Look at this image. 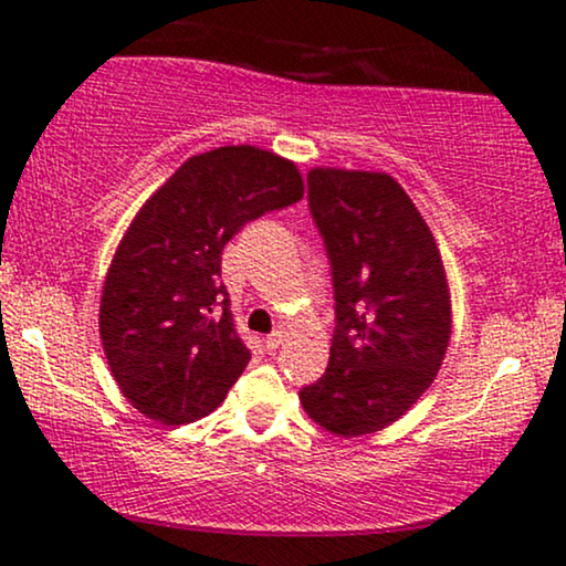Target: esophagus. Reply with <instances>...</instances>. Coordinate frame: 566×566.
I'll return each instance as SVG.
<instances>
[{
  "label": "esophagus",
  "mask_w": 566,
  "mask_h": 566,
  "mask_svg": "<svg viewBox=\"0 0 566 566\" xmlns=\"http://www.w3.org/2000/svg\"><path fill=\"white\" fill-rule=\"evenodd\" d=\"M284 337H287V333H284V329H274V333H271V335H265V348L276 350L284 343Z\"/></svg>",
  "instance_id": "1"
}]
</instances>
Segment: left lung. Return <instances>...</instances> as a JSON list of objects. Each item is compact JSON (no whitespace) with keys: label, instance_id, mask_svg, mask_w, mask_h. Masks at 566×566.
<instances>
[{"label":"left lung","instance_id":"obj_1","mask_svg":"<svg viewBox=\"0 0 566 566\" xmlns=\"http://www.w3.org/2000/svg\"><path fill=\"white\" fill-rule=\"evenodd\" d=\"M308 210L333 271L335 335L301 405L337 437L375 433L426 394L444 359L452 308L439 247L386 172L316 167Z\"/></svg>","mask_w":566,"mask_h":566}]
</instances>
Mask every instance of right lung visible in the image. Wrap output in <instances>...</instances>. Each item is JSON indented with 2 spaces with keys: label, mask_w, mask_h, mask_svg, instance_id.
Returning a JSON list of instances; mask_svg holds the SVG:
<instances>
[{
  "label": "right lung",
  "mask_w": 566,
  "mask_h": 566,
  "mask_svg": "<svg viewBox=\"0 0 566 566\" xmlns=\"http://www.w3.org/2000/svg\"><path fill=\"white\" fill-rule=\"evenodd\" d=\"M303 199L290 159L220 146L186 159L122 237L101 297V340L129 405L165 426L205 418L250 361L220 255L250 220Z\"/></svg>",
  "instance_id": "add662e5"
}]
</instances>
